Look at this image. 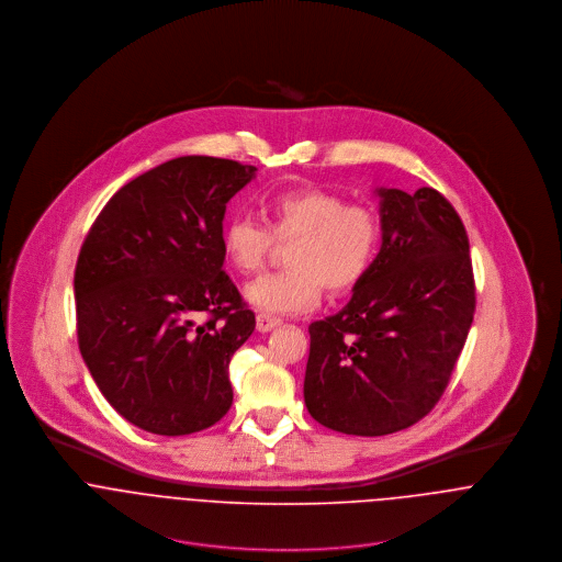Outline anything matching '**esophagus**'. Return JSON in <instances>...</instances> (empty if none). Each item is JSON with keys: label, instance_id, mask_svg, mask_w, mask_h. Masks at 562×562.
Wrapping results in <instances>:
<instances>
[{"label": "esophagus", "instance_id": "obj_1", "mask_svg": "<svg viewBox=\"0 0 562 562\" xmlns=\"http://www.w3.org/2000/svg\"><path fill=\"white\" fill-rule=\"evenodd\" d=\"M281 321L274 318V316H268V314H257V330L266 333V330H272L274 326H279Z\"/></svg>", "mask_w": 562, "mask_h": 562}]
</instances>
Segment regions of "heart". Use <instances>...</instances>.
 I'll use <instances>...</instances> for the list:
<instances>
[{
  "instance_id": "obj_1",
  "label": "heart",
  "mask_w": 562,
  "mask_h": 562,
  "mask_svg": "<svg viewBox=\"0 0 562 562\" xmlns=\"http://www.w3.org/2000/svg\"><path fill=\"white\" fill-rule=\"evenodd\" d=\"M261 216L266 228L232 218L223 229V255L244 277L257 274L277 244H288V268L246 288V301L261 314L305 312L321 301L324 288L335 296L355 290L381 248V218L372 207L316 188L272 194Z\"/></svg>"
}]
</instances>
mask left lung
<instances>
[{"mask_svg":"<svg viewBox=\"0 0 562 562\" xmlns=\"http://www.w3.org/2000/svg\"><path fill=\"white\" fill-rule=\"evenodd\" d=\"M383 246L350 303L310 324L305 404L322 426L381 437L443 396L476 312L470 238L435 188L379 190Z\"/></svg>","mask_w":562,"mask_h":562,"instance_id":"left-lung-1","label":"left lung"}]
</instances>
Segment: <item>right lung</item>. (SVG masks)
<instances>
[{
	"mask_svg": "<svg viewBox=\"0 0 562 562\" xmlns=\"http://www.w3.org/2000/svg\"><path fill=\"white\" fill-rule=\"evenodd\" d=\"M255 170L207 156L164 161L125 183L81 244V357L105 401L147 432H199L234 402L229 361L255 314L223 270V218Z\"/></svg>",
	"mask_w": 562,
	"mask_h": 562,
	"instance_id": "right-lung-1",
	"label": "right lung"
}]
</instances>
